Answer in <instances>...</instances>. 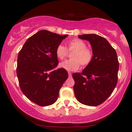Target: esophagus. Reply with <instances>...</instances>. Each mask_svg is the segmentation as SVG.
Listing matches in <instances>:
<instances>
[{
  "label": "esophagus",
  "mask_w": 132,
  "mask_h": 132,
  "mask_svg": "<svg viewBox=\"0 0 132 132\" xmlns=\"http://www.w3.org/2000/svg\"><path fill=\"white\" fill-rule=\"evenodd\" d=\"M68 76H69V78H71L72 77V74L70 72H68Z\"/></svg>",
  "instance_id": "1"
}]
</instances>
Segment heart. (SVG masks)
Returning <instances> with one entry per match:
<instances>
[{"instance_id": "b5f03b06", "label": "heart", "mask_w": 132, "mask_h": 132, "mask_svg": "<svg viewBox=\"0 0 132 132\" xmlns=\"http://www.w3.org/2000/svg\"><path fill=\"white\" fill-rule=\"evenodd\" d=\"M68 50L74 51L71 54V60H66L60 64V67L66 71L78 70L81 66H86L91 63L93 57L92 51L87 48L84 41L79 39H74L68 43ZM56 55L60 60H63L68 55V50L62 45H59L56 48Z\"/></svg>"}]
</instances>
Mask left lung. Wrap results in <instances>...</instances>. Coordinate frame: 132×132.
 I'll return each mask as SVG.
<instances>
[{
  "instance_id": "1",
  "label": "left lung",
  "mask_w": 132,
  "mask_h": 132,
  "mask_svg": "<svg viewBox=\"0 0 132 132\" xmlns=\"http://www.w3.org/2000/svg\"><path fill=\"white\" fill-rule=\"evenodd\" d=\"M89 41L93 57L81 73L75 72L74 91L77 100L89 106L101 104L111 95L117 83L119 63L116 50L105 38L95 34L79 35Z\"/></svg>"
}]
</instances>
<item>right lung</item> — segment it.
<instances>
[{
  "label": "right lung",
  "instance_id": "obj_1",
  "mask_svg": "<svg viewBox=\"0 0 132 132\" xmlns=\"http://www.w3.org/2000/svg\"><path fill=\"white\" fill-rule=\"evenodd\" d=\"M68 36L40 30L27 39L19 53L16 75L20 87L23 94L37 105L54 104L68 78L66 70L54 69L58 64L56 48Z\"/></svg>",
  "mask_w": 132,
  "mask_h": 132
}]
</instances>
